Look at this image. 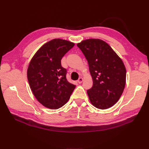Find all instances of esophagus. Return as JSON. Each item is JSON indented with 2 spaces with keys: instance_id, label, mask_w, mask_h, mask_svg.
Instances as JSON below:
<instances>
[{
  "instance_id": "esophagus-1",
  "label": "esophagus",
  "mask_w": 149,
  "mask_h": 149,
  "mask_svg": "<svg viewBox=\"0 0 149 149\" xmlns=\"http://www.w3.org/2000/svg\"><path fill=\"white\" fill-rule=\"evenodd\" d=\"M83 79L82 78H79L78 79V83H79V84H81V83L83 82Z\"/></svg>"
}]
</instances>
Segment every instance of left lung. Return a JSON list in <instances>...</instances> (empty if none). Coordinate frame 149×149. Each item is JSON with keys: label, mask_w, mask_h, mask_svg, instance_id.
Wrapping results in <instances>:
<instances>
[{"label": "left lung", "mask_w": 149, "mask_h": 149, "mask_svg": "<svg viewBox=\"0 0 149 149\" xmlns=\"http://www.w3.org/2000/svg\"><path fill=\"white\" fill-rule=\"evenodd\" d=\"M87 60L93 85L87 91L90 102L106 109L118 102L125 85L126 70L120 58L106 42L87 39L77 44Z\"/></svg>", "instance_id": "1"}]
</instances>
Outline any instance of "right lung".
<instances>
[{
  "label": "right lung",
  "instance_id": "add662e5",
  "mask_svg": "<svg viewBox=\"0 0 149 149\" xmlns=\"http://www.w3.org/2000/svg\"><path fill=\"white\" fill-rule=\"evenodd\" d=\"M74 43L56 38L44 44L31 58L27 78L33 95L43 106L57 109L69 100L76 86L68 81L61 60Z\"/></svg>",
  "mask_w": 149,
  "mask_h": 149
}]
</instances>
